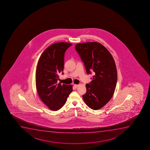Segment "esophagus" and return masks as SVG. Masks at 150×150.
I'll list each match as a JSON object with an SVG mask.
<instances>
[{"label":"esophagus","instance_id":"obj_1","mask_svg":"<svg viewBox=\"0 0 150 150\" xmlns=\"http://www.w3.org/2000/svg\"><path fill=\"white\" fill-rule=\"evenodd\" d=\"M78 86V85H77V84H74V87L75 88H77Z\"/></svg>","mask_w":150,"mask_h":150}]
</instances>
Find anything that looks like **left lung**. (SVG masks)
Masks as SVG:
<instances>
[{
	"label": "left lung",
	"mask_w": 150,
	"mask_h": 150,
	"mask_svg": "<svg viewBox=\"0 0 150 150\" xmlns=\"http://www.w3.org/2000/svg\"><path fill=\"white\" fill-rule=\"evenodd\" d=\"M75 49L87 73L94 74L91 82L86 84L83 100L90 108L100 109L111 99L115 89L117 70L115 60L108 50L99 42L78 44Z\"/></svg>",
	"instance_id": "left-lung-1"
}]
</instances>
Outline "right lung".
Wrapping results in <instances>:
<instances>
[{
  "instance_id": "right-lung-1",
  "label": "right lung",
  "mask_w": 150,
  "mask_h": 150,
  "mask_svg": "<svg viewBox=\"0 0 150 150\" xmlns=\"http://www.w3.org/2000/svg\"><path fill=\"white\" fill-rule=\"evenodd\" d=\"M72 45L64 42L52 45L42 53L38 63L35 73L38 93L42 102L54 111L64 105L73 91L72 85L57 83L58 74L63 71L65 53Z\"/></svg>"
}]
</instances>
